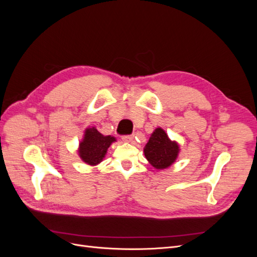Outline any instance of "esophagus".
<instances>
[{
	"label": "esophagus",
	"instance_id": "34e87169",
	"mask_svg": "<svg viewBox=\"0 0 257 257\" xmlns=\"http://www.w3.org/2000/svg\"><path fill=\"white\" fill-rule=\"evenodd\" d=\"M122 141L125 143H133L134 141V135H125L122 137Z\"/></svg>",
	"mask_w": 257,
	"mask_h": 257
}]
</instances>
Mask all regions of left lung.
Returning <instances> with one entry per match:
<instances>
[{"label": "left lung", "mask_w": 257, "mask_h": 257, "mask_svg": "<svg viewBox=\"0 0 257 257\" xmlns=\"http://www.w3.org/2000/svg\"><path fill=\"white\" fill-rule=\"evenodd\" d=\"M179 150V145L170 141L161 127L155 128L144 148L146 159L157 169H165L172 165L178 158Z\"/></svg>", "instance_id": "obj_1"}]
</instances>
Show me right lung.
<instances>
[{"label":"right lung","instance_id":"right-lung-1","mask_svg":"<svg viewBox=\"0 0 257 257\" xmlns=\"http://www.w3.org/2000/svg\"><path fill=\"white\" fill-rule=\"evenodd\" d=\"M113 142H115L114 137L104 136L94 126L88 127L79 144V157L87 164L95 166L103 161L108 148Z\"/></svg>","mask_w":257,"mask_h":257}]
</instances>
